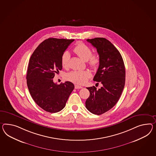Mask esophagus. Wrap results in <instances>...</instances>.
Masks as SVG:
<instances>
[{
    "instance_id": "obj_1",
    "label": "esophagus",
    "mask_w": 156,
    "mask_h": 156,
    "mask_svg": "<svg viewBox=\"0 0 156 156\" xmlns=\"http://www.w3.org/2000/svg\"><path fill=\"white\" fill-rule=\"evenodd\" d=\"M75 89H81V88H83V87H81L80 85H75Z\"/></svg>"
}]
</instances>
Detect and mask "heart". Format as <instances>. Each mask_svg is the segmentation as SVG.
<instances>
[{
  "instance_id": "heart-1",
  "label": "heart",
  "mask_w": 156,
  "mask_h": 156,
  "mask_svg": "<svg viewBox=\"0 0 156 156\" xmlns=\"http://www.w3.org/2000/svg\"><path fill=\"white\" fill-rule=\"evenodd\" d=\"M73 51L84 61L88 60V64L92 68H96L100 63V56L97 54H92L91 48L83 43H79L74 48ZM70 55L68 51H65L61 57V63L63 68H67ZM90 77L87 71H73L67 75V79L78 84H83Z\"/></svg>"
}]
</instances>
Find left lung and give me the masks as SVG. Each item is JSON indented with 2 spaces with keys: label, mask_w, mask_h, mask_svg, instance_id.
I'll use <instances>...</instances> for the list:
<instances>
[{
  "label": "left lung",
  "mask_w": 156,
  "mask_h": 156,
  "mask_svg": "<svg viewBox=\"0 0 156 156\" xmlns=\"http://www.w3.org/2000/svg\"><path fill=\"white\" fill-rule=\"evenodd\" d=\"M87 41L96 48L100 56L99 67L93 80L102 87L98 89L94 86L87 88L90 95L85 106L90 112L99 115L110 110L119 100L125 85V67L120 52L109 41L105 38Z\"/></svg>",
  "instance_id": "8db88e82"
}]
</instances>
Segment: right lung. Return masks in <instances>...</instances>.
Listing matches in <instances>:
<instances>
[{"mask_svg":"<svg viewBox=\"0 0 156 156\" xmlns=\"http://www.w3.org/2000/svg\"><path fill=\"white\" fill-rule=\"evenodd\" d=\"M73 41L49 38L38 45L30 58L27 74L28 89L34 102L46 112L61 111L75 87L70 81L58 85L52 79L62 70V55Z\"/></svg>","mask_w":156,"mask_h":156,"instance_id":"right-lung-1","label":"right lung"}]
</instances>
